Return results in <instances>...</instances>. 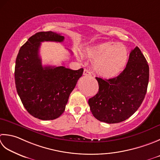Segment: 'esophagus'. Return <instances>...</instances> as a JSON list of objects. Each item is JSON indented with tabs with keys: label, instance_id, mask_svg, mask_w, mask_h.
I'll return each mask as SVG.
<instances>
[{
	"label": "esophagus",
	"instance_id": "34e87169",
	"mask_svg": "<svg viewBox=\"0 0 160 160\" xmlns=\"http://www.w3.org/2000/svg\"><path fill=\"white\" fill-rule=\"evenodd\" d=\"M83 74L84 75V76H90V75L92 74V73H91V71H89V70L84 69V72H83Z\"/></svg>",
	"mask_w": 160,
	"mask_h": 160
}]
</instances>
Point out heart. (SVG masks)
I'll return each mask as SVG.
<instances>
[{
  "label": "heart",
  "mask_w": 160,
  "mask_h": 160,
  "mask_svg": "<svg viewBox=\"0 0 160 160\" xmlns=\"http://www.w3.org/2000/svg\"><path fill=\"white\" fill-rule=\"evenodd\" d=\"M85 54L94 59L95 70L105 77L114 76L120 73L126 65L128 59V49L121 43H104L89 47L86 49Z\"/></svg>",
  "instance_id": "obj_1"
}]
</instances>
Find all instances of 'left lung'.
<instances>
[{"mask_svg":"<svg viewBox=\"0 0 160 160\" xmlns=\"http://www.w3.org/2000/svg\"><path fill=\"white\" fill-rule=\"evenodd\" d=\"M96 79L98 92L88 101L92 114L105 123H120L130 117L142 105L148 87L149 67L136 46L130 53L125 69L118 76Z\"/></svg>","mask_w":160,"mask_h":160,"instance_id":"8db88e82","label":"left lung"}]
</instances>
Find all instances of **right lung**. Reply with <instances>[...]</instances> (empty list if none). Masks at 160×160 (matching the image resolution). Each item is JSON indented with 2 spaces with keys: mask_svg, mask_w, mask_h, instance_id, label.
I'll list each match as a JSON object with an SVG mask.
<instances>
[{
  "mask_svg": "<svg viewBox=\"0 0 160 160\" xmlns=\"http://www.w3.org/2000/svg\"><path fill=\"white\" fill-rule=\"evenodd\" d=\"M64 37L48 31L30 37L21 47L16 59V88L28 113L41 120H53L65 110L68 97L84 69L63 66L43 67L39 51L41 42H62Z\"/></svg>",
  "mask_w": 160,
  "mask_h": 160,
  "instance_id": "obj_1",
  "label": "right lung"
}]
</instances>
